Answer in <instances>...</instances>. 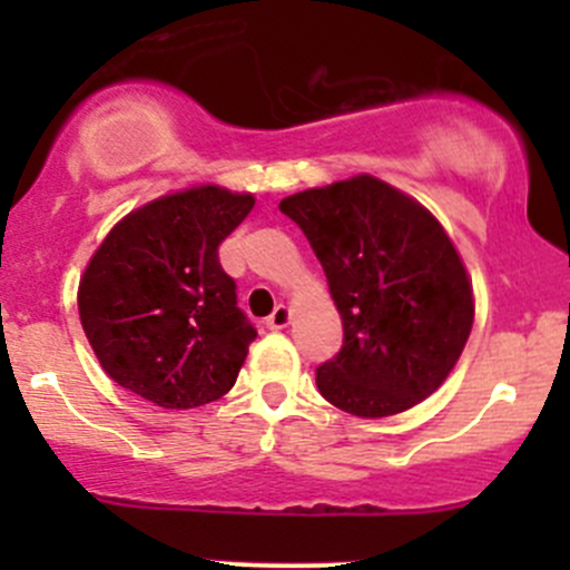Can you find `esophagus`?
I'll list each match as a JSON object with an SVG mask.
<instances>
[{
    "instance_id": "34e87169",
    "label": "esophagus",
    "mask_w": 570,
    "mask_h": 570,
    "mask_svg": "<svg viewBox=\"0 0 570 570\" xmlns=\"http://www.w3.org/2000/svg\"><path fill=\"white\" fill-rule=\"evenodd\" d=\"M289 320H292V312L286 306H275L273 308V314H269L267 320V327H273V331H281V327H286L289 325Z\"/></svg>"
}]
</instances>
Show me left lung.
<instances>
[{"label": "left lung", "mask_w": 570, "mask_h": 570, "mask_svg": "<svg viewBox=\"0 0 570 570\" xmlns=\"http://www.w3.org/2000/svg\"><path fill=\"white\" fill-rule=\"evenodd\" d=\"M306 234L342 314L317 389L355 416L402 413L444 383L474 322L465 267L441 223L372 176L278 204Z\"/></svg>", "instance_id": "8db88e82"}]
</instances>
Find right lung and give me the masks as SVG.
<instances>
[{"label": "right lung", "mask_w": 570, "mask_h": 570, "mask_svg": "<svg viewBox=\"0 0 570 570\" xmlns=\"http://www.w3.org/2000/svg\"><path fill=\"white\" fill-rule=\"evenodd\" d=\"M253 195L195 187L126 215L79 284V317L118 386L159 407H198L237 383L256 327L220 267Z\"/></svg>", "instance_id": "obj_1"}]
</instances>
